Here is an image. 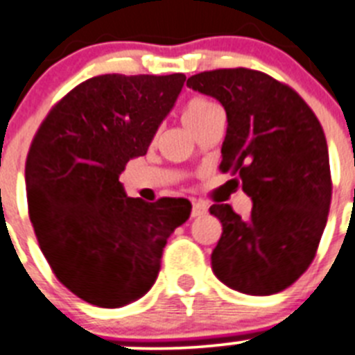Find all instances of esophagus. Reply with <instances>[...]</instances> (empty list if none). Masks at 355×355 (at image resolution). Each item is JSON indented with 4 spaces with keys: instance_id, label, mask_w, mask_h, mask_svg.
<instances>
[{
    "instance_id": "esophagus-1",
    "label": "esophagus",
    "mask_w": 355,
    "mask_h": 355,
    "mask_svg": "<svg viewBox=\"0 0 355 355\" xmlns=\"http://www.w3.org/2000/svg\"><path fill=\"white\" fill-rule=\"evenodd\" d=\"M207 209H209L207 202L193 200V207H191V216H193V218H200V216H204L205 212H207Z\"/></svg>"
}]
</instances>
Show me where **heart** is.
Here are the masks:
<instances>
[{"instance_id":"1","label":"heart","mask_w":355,"mask_h":355,"mask_svg":"<svg viewBox=\"0 0 355 355\" xmlns=\"http://www.w3.org/2000/svg\"><path fill=\"white\" fill-rule=\"evenodd\" d=\"M214 110H218V106H216L214 103L204 99V97H193L191 101H188L187 106H184V110H183L184 125H187L188 129H190L191 125H195L197 121H200L202 118L207 116V114Z\"/></svg>"}]
</instances>
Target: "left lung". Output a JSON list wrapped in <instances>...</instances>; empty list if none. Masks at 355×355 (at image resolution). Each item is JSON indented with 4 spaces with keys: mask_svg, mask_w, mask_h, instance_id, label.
<instances>
[{
    "mask_svg": "<svg viewBox=\"0 0 355 355\" xmlns=\"http://www.w3.org/2000/svg\"><path fill=\"white\" fill-rule=\"evenodd\" d=\"M187 85L226 111L223 172L239 174L252 211L211 205L223 234L212 272L239 293L268 296L298 281L315 256L331 202L326 136L309 104L261 71H204Z\"/></svg>",
    "mask_w": 355,
    "mask_h": 355,
    "instance_id": "1",
    "label": "left lung"
}]
</instances>
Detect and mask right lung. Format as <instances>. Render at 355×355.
Here are the masks:
<instances>
[{"label":"right lung","instance_id":"obj_1","mask_svg":"<svg viewBox=\"0 0 355 355\" xmlns=\"http://www.w3.org/2000/svg\"><path fill=\"white\" fill-rule=\"evenodd\" d=\"M183 73L101 74L52 107L29 148L26 190L40 249L71 293L103 309L129 305L157 281L187 198L127 197L120 174L146 155L184 85Z\"/></svg>","mask_w":355,"mask_h":355}]
</instances>
